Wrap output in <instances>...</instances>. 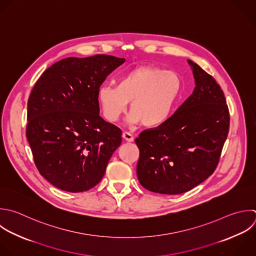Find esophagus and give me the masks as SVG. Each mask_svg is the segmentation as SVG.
Masks as SVG:
<instances>
[{
	"label": "esophagus",
	"instance_id": "esophagus-1",
	"mask_svg": "<svg viewBox=\"0 0 256 256\" xmlns=\"http://www.w3.org/2000/svg\"><path fill=\"white\" fill-rule=\"evenodd\" d=\"M122 137H123V139L124 140H126V141H128V142H132V141H134V137H133V135L131 134V133H129V132H123V134H122Z\"/></svg>",
	"mask_w": 256,
	"mask_h": 256
}]
</instances>
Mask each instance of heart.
Masks as SVG:
<instances>
[{"instance_id": "1", "label": "heart", "mask_w": 256, "mask_h": 256, "mask_svg": "<svg viewBox=\"0 0 256 256\" xmlns=\"http://www.w3.org/2000/svg\"><path fill=\"white\" fill-rule=\"evenodd\" d=\"M181 89L182 80L176 72L142 66L121 77L116 86L102 85L98 101L107 121H118L131 103L130 122L152 128L170 117Z\"/></svg>"}]
</instances>
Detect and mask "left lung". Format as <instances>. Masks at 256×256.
<instances>
[{
    "label": "left lung",
    "instance_id": "1",
    "mask_svg": "<svg viewBox=\"0 0 256 256\" xmlns=\"http://www.w3.org/2000/svg\"><path fill=\"white\" fill-rule=\"evenodd\" d=\"M195 88L163 124L142 131L135 139L140 156L137 177L147 190L181 194L216 169L229 131V110L215 79L196 63Z\"/></svg>",
    "mask_w": 256,
    "mask_h": 256
}]
</instances>
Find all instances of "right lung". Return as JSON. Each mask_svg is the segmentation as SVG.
Returning a JSON list of instances; mask_svg holds the SVG:
<instances>
[{
    "label": "right lung",
    "mask_w": 256,
    "mask_h": 256,
    "mask_svg": "<svg viewBox=\"0 0 256 256\" xmlns=\"http://www.w3.org/2000/svg\"><path fill=\"white\" fill-rule=\"evenodd\" d=\"M124 58L70 57L53 64L28 100L26 136L40 174L55 187L83 192L103 178L122 132L100 115L98 90Z\"/></svg>",
    "instance_id": "obj_1"
}]
</instances>
